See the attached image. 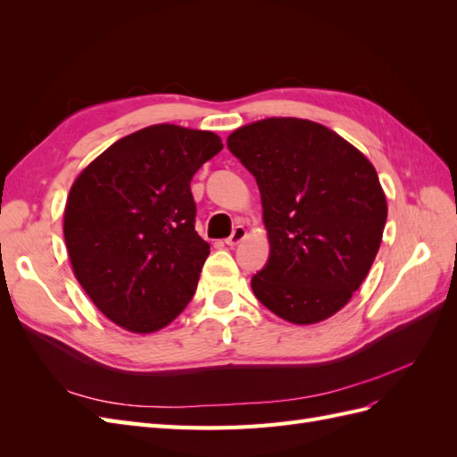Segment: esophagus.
<instances>
[{"label":"esophagus","instance_id":"34e87169","mask_svg":"<svg viewBox=\"0 0 457 457\" xmlns=\"http://www.w3.org/2000/svg\"><path fill=\"white\" fill-rule=\"evenodd\" d=\"M244 238H245V228L242 225H238V227H234L232 234L227 238V244L228 245H238Z\"/></svg>","mask_w":457,"mask_h":457}]
</instances>
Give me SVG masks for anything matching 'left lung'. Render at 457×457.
<instances>
[{"instance_id": "left-lung-1", "label": "left lung", "mask_w": 457, "mask_h": 457, "mask_svg": "<svg viewBox=\"0 0 457 457\" xmlns=\"http://www.w3.org/2000/svg\"><path fill=\"white\" fill-rule=\"evenodd\" d=\"M227 146L259 187L269 232L255 297L292 324H316L349 303L378 255L386 200L368 158L331 129L267 118Z\"/></svg>"}]
</instances>
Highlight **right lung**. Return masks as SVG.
I'll return each mask as SVG.
<instances>
[{
    "label": "right lung",
    "mask_w": 457,
    "mask_h": 457,
    "mask_svg": "<svg viewBox=\"0 0 457 457\" xmlns=\"http://www.w3.org/2000/svg\"><path fill=\"white\" fill-rule=\"evenodd\" d=\"M220 150L212 131L160 123L116 141L76 179L64 210L68 255L114 324L150 334L195 295L210 244L195 230L190 181Z\"/></svg>",
    "instance_id": "1"
}]
</instances>
